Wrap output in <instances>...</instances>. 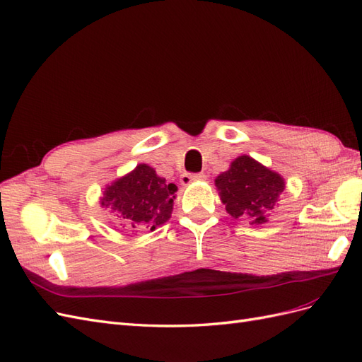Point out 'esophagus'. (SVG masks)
Listing matches in <instances>:
<instances>
[{
  "mask_svg": "<svg viewBox=\"0 0 362 362\" xmlns=\"http://www.w3.org/2000/svg\"><path fill=\"white\" fill-rule=\"evenodd\" d=\"M205 178H207V177H205L204 173H182L180 181H181L182 185H189L193 181H204Z\"/></svg>",
  "mask_w": 362,
  "mask_h": 362,
  "instance_id": "34e87169",
  "label": "esophagus"
}]
</instances>
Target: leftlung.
I'll return each instance as SVG.
<instances>
[{
    "mask_svg": "<svg viewBox=\"0 0 362 362\" xmlns=\"http://www.w3.org/2000/svg\"><path fill=\"white\" fill-rule=\"evenodd\" d=\"M221 201L234 219H248L251 226L268 222L285 190V180L259 161L240 155L227 172L214 180Z\"/></svg>",
    "mask_w": 362,
    "mask_h": 362,
    "instance_id": "obj_1",
    "label": "left lung"
}]
</instances>
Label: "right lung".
I'll return each mask as SVG.
<instances>
[{"mask_svg":"<svg viewBox=\"0 0 362 362\" xmlns=\"http://www.w3.org/2000/svg\"><path fill=\"white\" fill-rule=\"evenodd\" d=\"M177 190V185L158 177L151 165L139 164L131 173L106 185L100 204L114 213L120 226L153 231L172 216Z\"/></svg>","mask_w":362,"mask_h":362,"instance_id":"add662e5","label":"right lung"}]
</instances>
